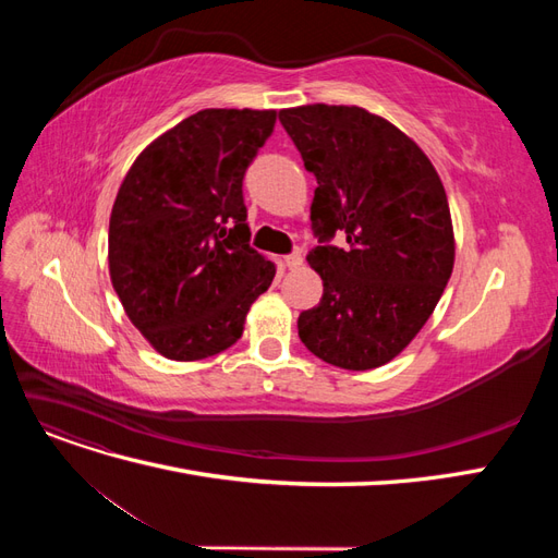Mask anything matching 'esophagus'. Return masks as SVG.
Listing matches in <instances>:
<instances>
[{
	"mask_svg": "<svg viewBox=\"0 0 558 558\" xmlns=\"http://www.w3.org/2000/svg\"><path fill=\"white\" fill-rule=\"evenodd\" d=\"M283 263H286V267H291V269L300 267V265H302V253H300V251H293L291 256L283 258Z\"/></svg>",
	"mask_w": 558,
	"mask_h": 558,
	"instance_id": "esophagus-1",
	"label": "esophagus"
}]
</instances>
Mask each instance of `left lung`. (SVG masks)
I'll return each mask as SVG.
<instances>
[{
	"label": "left lung",
	"instance_id": "obj_1",
	"mask_svg": "<svg viewBox=\"0 0 558 558\" xmlns=\"http://www.w3.org/2000/svg\"><path fill=\"white\" fill-rule=\"evenodd\" d=\"M318 189L310 265L324 298L302 312L298 335L314 356L373 369L424 328L453 269L445 185L408 134L361 107L307 105L279 111ZM337 229L344 250L327 242Z\"/></svg>",
	"mask_w": 558,
	"mask_h": 558
}]
</instances>
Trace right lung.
<instances>
[{
	"instance_id": "right-lung-1",
	"label": "right lung",
	"mask_w": 558,
	"mask_h": 558,
	"mask_svg": "<svg viewBox=\"0 0 558 558\" xmlns=\"http://www.w3.org/2000/svg\"><path fill=\"white\" fill-rule=\"evenodd\" d=\"M277 111L205 109L150 142L118 189L109 275L128 318L170 361L240 340L275 263L251 248L242 181Z\"/></svg>"
}]
</instances>
